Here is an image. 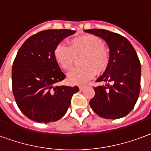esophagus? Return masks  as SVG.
I'll return each instance as SVG.
<instances>
[{"label":"esophagus","instance_id":"esophagus-1","mask_svg":"<svg viewBox=\"0 0 151 151\" xmlns=\"http://www.w3.org/2000/svg\"><path fill=\"white\" fill-rule=\"evenodd\" d=\"M86 88V86H79V90H83Z\"/></svg>","mask_w":151,"mask_h":151}]
</instances>
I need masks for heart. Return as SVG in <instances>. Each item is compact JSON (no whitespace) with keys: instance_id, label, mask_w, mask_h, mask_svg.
Wrapping results in <instances>:
<instances>
[{"instance_id":"b5f03b06","label":"heart","mask_w":151,"mask_h":151,"mask_svg":"<svg viewBox=\"0 0 151 151\" xmlns=\"http://www.w3.org/2000/svg\"><path fill=\"white\" fill-rule=\"evenodd\" d=\"M70 45L59 43L53 50L56 61L65 70H70L76 58L81 57L82 65L73 70L68 75L70 84L81 85L106 71L110 63V50L101 39L92 34H82L70 40Z\"/></svg>"}]
</instances>
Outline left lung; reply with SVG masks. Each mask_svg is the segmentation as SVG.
Wrapping results in <instances>:
<instances>
[{"mask_svg": "<svg viewBox=\"0 0 151 151\" xmlns=\"http://www.w3.org/2000/svg\"><path fill=\"white\" fill-rule=\"evenodd\" d=\"M85 32L103 39L110 55L107 69L97 80L106 84L93 88L95 95L90 100V107L101 118H123L134 107L141 88V64L137 53L130 42L118 33L100 29Z\"/></svg>", "mask_w": 151, "mask_h": 151, "instance_id": "left-lung-1", "label": "left lung"}]
</instances>
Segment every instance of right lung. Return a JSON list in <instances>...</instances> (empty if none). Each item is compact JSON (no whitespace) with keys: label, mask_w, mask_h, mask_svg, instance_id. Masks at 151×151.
<instances>
[{"label":"right lung","mask_w":151,"mask_h":151,"mask_svg":"<svg viewBox=\"0 0 151 151\" xmlns=\"http://www.w3.org/2000/svg\"><path fill=\"white\" fill-rule=\"evenodd\" d=\"M76 31L48 29L31 36L17 52L12 67L13 93L24 115L48 123L65 114L78 86H58L66 76L53 56L56 45Z\"/></svg>","instance_id":"obj_1"}]
</instances>
